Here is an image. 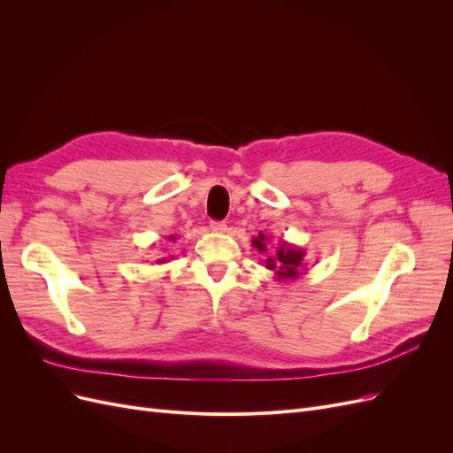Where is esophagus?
<instances>
[{"label": "esophagus", "mask_w": 453, "mask_h": 453, "mask_svg": "<svg viewBox=\"0 0 453 453\" xmlns=\"http://www.w3.org/2000/svg\"><path fill=\"white\" fill-rule=\"evenodd\" d=\"M210 226L213 232H226V225L223 221H211Z\"/></svg>", "instance_id": "1"}]
</instances>
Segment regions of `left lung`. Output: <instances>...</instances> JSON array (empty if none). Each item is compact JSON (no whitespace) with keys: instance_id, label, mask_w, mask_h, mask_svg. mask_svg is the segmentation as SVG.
Here are the masks:
<instances>
[{"instance_id":"left-lung-1","label":"left lung","mask_w":453,"mask_h":453,"mask_svg":"<svg viewBox=\"0 0 453 453\" xmlns=\"http://www.w3.org/2000/svg\"><path fill=\"white\" fill-rule=\"evenodd\" d=\"M253 248L263 255V265L273 272V280H296L306 273V251L293 243L280 242L278 248H270L268 238L260 232L251 240Z\"/></svg>"}]
</instances>
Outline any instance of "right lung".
<instances>
[{
  "instance_id": "obj_1",
  "label": "right lung",
  "mask_w": 453,
  "mask_h": 453,
  "mask_svg": "<svg viewBox=\"0 0 453 453\" xmlns=\"http://www.w3.org/2000/svg\"><path fill=\"white\" fill-rule=\"evenodd\" d=\"M168 240H175V236H168ZM170 258H172V255H170ZM164 263H168V258L166 257H162V258H157V265H164Z\"/></svg>"
}]
</instances>
